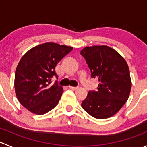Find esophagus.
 <instances>
[{"instance_id":"esophagus-1","label":"esophagus","mask_w":147,"mask_h":147,"mask_svg":"<svg viewBox=\"0 0 147 147\" xmlns=\"http://www.w3.org/2000/svg\"><path fill=\"white\" fill-rule=\"evenodd\" d=\"M69 88L71 89V90H78V87H72V86H69Z\"/></svg>"}]
</instances>
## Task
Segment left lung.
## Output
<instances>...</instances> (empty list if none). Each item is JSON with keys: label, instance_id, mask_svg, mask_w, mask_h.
Returning <instances> with one entry per match:
<instances>
[{"label": "left lung", "instance_id": "8db88e82", "mask_svg": "<svg viewBox=\"0 0 147 147\" xmlns=\"http://www.w3.org/2000/svg\"><path fill=\"white\" fill-rule=\"evenodd\" d=\"M91 71V77L99 81L97 90L89 91L82 107L97 119L115 115L124 106L131 87L129 69L119 53L107 45L85 47L80 52Z\"/></svg>", "mask_w": 147, "mask_h": 147}]
</instances>
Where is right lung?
<instances>
[{"label": "right lung", "instance_id": "obj_1", "mask_svg": "<svg viewBox=\"0 0 147 147\" xmlns=\"http://www.w3.org/2000/svg\"><path fill=\"white\" fill-rule=\"evenodd\" d=\"M73 47L46 42L32 47L22 57L15 74V90L19 102L33 114L44 115L58 104L63 87L50 84L57 63Z\"/></svg>", "mask_w": 147, "mask_h": 147}]
</instances>
